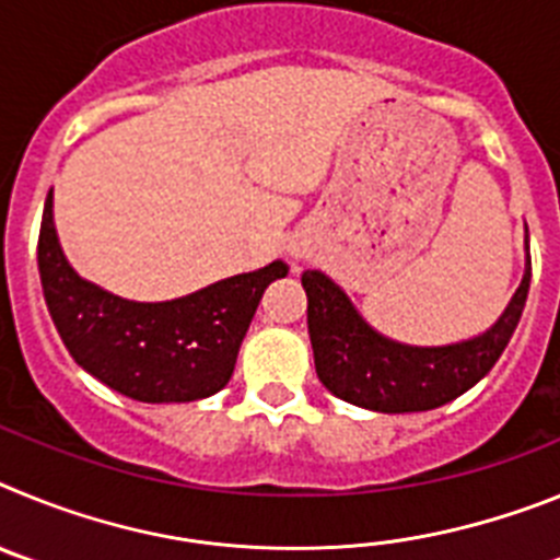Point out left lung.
<instances>
[{"label":"left lung","instance_id":"obj_1","mask_svg":"<svg viewBox=\"0 0 560 560\" xmlns=\"http://www.w3.org/2000/svg\"><path fill=\"white\" fill-rule=\"evenodd\" d=\"M524 249L522 283L497 323L485 334L440 348L404 345L378 334L328 275L305 271L308 336L325 389L353 407L384 415L427 412L468 393L491 373L522 319L530 291V244Z\"/></svg>","mask_w":560,"mask_h":560}]
</instances>
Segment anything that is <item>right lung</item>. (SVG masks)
<instances>
[{"label":"right lung","mask_w":560,"mask_h":560,"mask_svg":"<svg viewBox=\"0 0 560 560\" xmlns=\"http://www.w3.org/2000/svg\"><path fill=\"white\" fill-rule=\"evenodd\" d=\"M38 271L49 316L89 375L142 404H187L226 387L266 285L289 275V266L275 260L165 303L122 300L69 266L49 190Z\"/></svg>","instance_id":"add662e5"}]
</instances>
